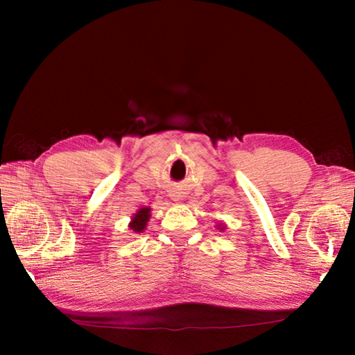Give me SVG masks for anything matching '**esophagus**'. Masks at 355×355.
<instances>
[{
	"mask_svg": "<svg viewBox=\"0 0 355 355\" xmlns=\"http://www.w3.org/2000/svg\"><path fill=\"white\" fill-rule=\"evenodd\" d=\"M172 197H173V199H175V200H182V197H183V196L180 194V192H175V194H173Z\"/></svg>",
	"mask_w": 355,
	"mask_h": 355,
	"instance_id": "esophagus-1",
	"label": "esophagus"
}]
</instances>
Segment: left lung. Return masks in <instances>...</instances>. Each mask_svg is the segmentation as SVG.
<instances>
[{"instance_id":"obj_1","label":"left lung","mask_w":355,"mask_h":355,"mask_svg":"<svg viewBox=\"0 0 355 355\" xmlns=\"http://www.w3.org/2000/svg\"><path fill=\"white\" fill-rule=\"evenodd\" d=\"M219 228H220V230H222V228H224V227H220V225H219Z\"/></svg>"}]
</instances>
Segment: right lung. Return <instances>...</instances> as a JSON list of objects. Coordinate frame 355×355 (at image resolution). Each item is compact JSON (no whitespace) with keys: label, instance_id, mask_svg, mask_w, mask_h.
<instances>
[{"label":"right lung","instance_id":"right-lung-1","mask_svg":"<svg viewBox=\"0 0 355 355\" xmlns=\"http://www.w3.org/2000/svg\"><path fill=\"white\" fill-rule=\"evenodd\" d=\"M148 219H150V208H148V207L141 208L139 211H137V213L133 216V219H131L128 227H130L131 230H133L135 233H142L144 230H146Z\"/></svg>","mask_w":355,"mask_h":355}]
</instances>
